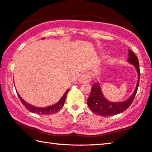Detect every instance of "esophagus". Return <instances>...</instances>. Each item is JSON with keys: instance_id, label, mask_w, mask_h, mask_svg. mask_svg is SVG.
Segmentation results:
<instances>
[{"instance_id": "obj_1", "label": "esophagus", "mask_w": 152, "mask_h": 152, "mask_svg": "<svg viewBox=\"0 0 152 152\" xmlns=\"http://www.w3.org/2000/svg\"><path fill=\"white\" fill-rule=\"evenodd\" d=\"M92 81V77L89 73H84L79 78V83H90Z\"/></svg>"}]
</instances>
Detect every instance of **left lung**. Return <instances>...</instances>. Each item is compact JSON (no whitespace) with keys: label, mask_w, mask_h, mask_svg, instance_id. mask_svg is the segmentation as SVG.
I'll return each mask as SVG.
<instances>
[{"label":"left lung","mask_w":152,"mask_h":152,"mask_svg":"<svg viewBox=\"0 0 152 152\" xmlns=\"http://www.w3.org/2000/svg\"><path fill=\"white\" fill-rule=\"evenodd\" d=\"M128 61L134 65L138 73V81L134 93L127 100L120 102H113L107 100L102 95V91L99 83H95L92 86L90 96L88 97L87 103L89 108L93 113L101 116H111L122 113L124 111L130 106L134 100L135 95L137 94V90L139 85L140 79V69L139 60L134 53L131 50H128Z\"/></svg>","instance_id":"obj_1"}]
</instances>
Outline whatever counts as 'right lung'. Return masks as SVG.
I'll list each match as a JSON object with an SVG mask.
<instances>
[{"instance_id":"right-lung-1","label":"right lung","mask_w":152,"mask_h":152,"mask_svg":"<svg viewBox=\"0 0 152 152\" xmlns=\"http://www.w3.org/2000/svg\"><path fill=\"white\" fill-rule=\"evenodd\" d=\"M69 90H66V92L64 93L63 96L61 98L59 101H58L56 104H53V105L47 107H37L32 106L31 104L27 103L26 102L22 99V98L18 94L17 92L18 97L20 100V101L22 102V103L24 104V107L26 108L28 110H29L32 113H37V114H41V115H50V114H53L58 112L60 110L62 107L64 106L65 100L66 99V95L68 94Z\"/></svg>"}]
</instances>
